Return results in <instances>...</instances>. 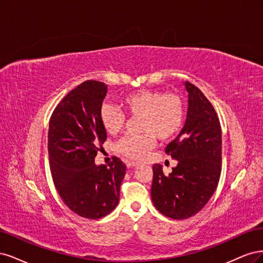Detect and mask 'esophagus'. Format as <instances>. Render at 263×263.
Masks as SVG:
<instances>
[{
    "label": "esophagus",
    "mask_w": 263,
    "mask_h": 263,
    "mask_svg": "<svg viewBox=\"0 0 263 263\" xmlns=\"http://www.w3.org/2000/svg\"><path fill=\"white\" fill-rule=\"evenodd\" d=\"M126 166H128L129 168L130 167H138L139 164L138 163H134V162H129V163H126Z\"/></svg>",
    "instance_id": "1"
}]
</instances>
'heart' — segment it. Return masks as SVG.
Segmentation results:
<instances>
[{
	"instance_id": "heart-1",
	"label": "heart",
	"mask_w": 263,
	"mask_h": 263,
	"mask_svg": "<svg viewBox=\"0 0 263 263\" xmlns=\"http://www.w3.org/2000/svg\"><path fill=\"white\" fill-rule=\"evenodd\" d=\"M121 106L125 115L140 117L138 137H125L116 145L121 156L142 160L154 147L156 137L160 141L173 139L180 131L184 120V104L173 92L140 89L122 97ZM99 120L104 130L116 135L125 122V116L110 104H104L99 110Z\"/></svg>"
}]
</instances>
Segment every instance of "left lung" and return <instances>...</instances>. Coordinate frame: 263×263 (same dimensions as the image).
I'll list each match as a JSON object with an SVG mask.
<instances>
[{"instance_id": "8db88e82", "label": "left lung", "mask_w": 263, "mask_h": 263, "mask_svg": "<svg viewBox=\"0 0 263 263\" xmlns=\"http://www.w3.org/2000/svg\"><path fill=\"white\" fill-rule=\"evenodd\" d=\"M188 91L187 119L166 153L178 160L169 176L153 166L152 201L167 217L184 219L197 214L213 196L222 171V131L214 107L193 84Z\"/></svg>"}]
</instances>
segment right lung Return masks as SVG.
<instances>
[{
	"instance_id": "obj_1",
	"label": "right lung",
	"mask_w": 263,
	"mask_h": 263,
	"mask_svg": "<svg viewBox=\"0 0 263 263\" xmlns=\"http://www.w3.org/2000/svg\"><path fill=\"white\" fill-rule=\"evenodd\" d=\"M106 94L105 83L84 82L59 103L49 122L48 153L55 188L67 208L89 219L116 209L126 169L118 157L109 167L95 164L107 139L99 120Z\"/></svg>"
}]
</instances>
